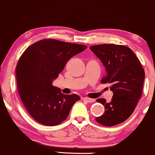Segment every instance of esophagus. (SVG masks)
<instances>
[{"label": "esophagus", "mask_w": 155, "mask_h": 155, "mask_svg": "<svg viewBox=\"0 0 155 155\" xmlns=\"http://www.w3.org/2000/svg\"><path fill=\"white\" fill-rule=\"evenodd\" d=\"M83 101H85V102H94V99H91V98H88V97H84V98H83Z\"/></svg>", "instance_id": "obj_1"}]
</instances>
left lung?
<instances>
[{"label":"left lung","instance_id":"1","mask_svg":"<svg viewBox=\"0 0 155 155\" xmlns=\"http://www.w3.org/2000/svg\"><path fill=\"white\" fill-rule=\"evenodd\" d=\"M90 49L105 66L106 74L101 83L110 85L112 100L97 102L105 106V113L95 120L105 127H113L126 121L135 110L143 91L145 72L134 52L124 45H97Z\"/></svg>","mask_w":155,"mask_h":155}]
</instances>
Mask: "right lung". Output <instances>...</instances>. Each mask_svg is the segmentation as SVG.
I'll list each match as a JSON object with an SVG mask.
<instances>
[{"label":"right lung","mask_w":155,"mask_h":155,"mask_svg":"<svg viewBox=\"0 0 155 155\" xmlns=\"http://www.w3.org/2000/svg\"><path fill=\"white\" fill-rule=\"evenodd\" d=\"M83 45L45 39L29 46L16 68L17 86L22 103L31 117L47 126H55L67 118L78 100L77 94H64L52 85L72 56L85 50Z\"/></svg>","instance_id":"right-lung-1"}]
</instances>
